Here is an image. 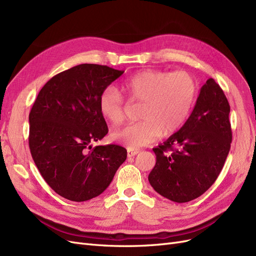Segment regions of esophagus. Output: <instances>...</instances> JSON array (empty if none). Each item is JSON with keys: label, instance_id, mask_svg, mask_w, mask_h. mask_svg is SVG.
Segmentation results:
<instances>
[{"label": "esophagus", "instance_id": "obj_1", "mask_svg": "<svg viewBox=\"0 0 256 256\" xmlns=\"http://www.w3.org/2000/svg\"><path fill=\"white\" fill-rule=\"evenodd\" d=\"M138 152H140L138 150H127V157H128V158H132V157L136 156V154H138Z\"/></svg>", "mask_w": 256, "mask_h": 256}]
</instances>
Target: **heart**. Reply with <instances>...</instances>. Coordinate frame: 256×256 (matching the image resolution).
Listing matches in <instances>:
<instances>
[{"mask_svg":"<svg viewBox=\"0 0 256 256\" xmlns=\"http://www.w3.org/2000/svg\"><path fill=\"white\" fill-rule=\"evenodd\" d=\"M128 100L142 104V122L114 131L111 138L128 150L147 146L161 136L180 130L189 118L196 104L198 85L184 72L143 70L131 76L122 85ZM99 112L113 125L125 120L127 102L114 86H106L98 98Z\"/></svg>","mask_w":256,"mask_h":256,"instance_id":"obj_1","label":"heart"}]
</instances>
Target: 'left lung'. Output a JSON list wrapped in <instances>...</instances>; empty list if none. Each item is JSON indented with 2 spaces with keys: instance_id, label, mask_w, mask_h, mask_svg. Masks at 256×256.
<instances>
[{
  "instance_id": "obj_1",
  "label": "left lung",
  "mask_w": 256,
  "mask_h": 256,
  "mask_svg": "<svg viewBox=\"0 0 256 256\" xmlns=\"http://www.w3.org/2000/svg\"><path fill=\"white\" fill-rule=\"evenodd\" d=\"M230 111L219 84L208 79L184 125L152 148L156 164L148 180L154 191L173 202L186 203L212 187L230 148Z\"/></svg>"
}]
</instances>
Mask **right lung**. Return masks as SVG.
Listing matches in <instances>:
<instances>
[{
	"instance_id": "add662e5",
	"label": "right lung",
	"mask_w": 256,
	"mask_h": 256,
	"mask_svg": "<svg viewBox=\"0 0 256 256\" xmlns=\"http://www.w3.org/2000/svg\"><path fill=\"white\" fill-rule=\"evenodd\" d=\"M122 74L96 64L67 69L44 85L30 112L35 164L46 182L69 200L102 194L127 158L120 145H90L108 134L98 108L100 92Z\"/></svg>"
}]
</instances>
